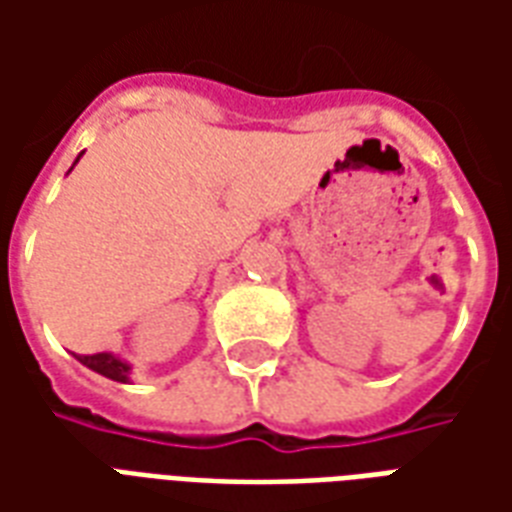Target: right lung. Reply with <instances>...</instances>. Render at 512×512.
Returning <instances> with one entry per match:
<instances>
[{"mask_svg":"<svg viewBox=\"0 0 512 512\" xmlns=\"http://www.w3.org/2000/svg\"><path fill=\"white\" fill-rule=\"evenodd\" d=\"M84 367H90L95 373H101V376L112 378V381H120V384H128V370L131 367L126 362H120L117 356L112 354H93V356H76Z\"/></svg>","mask_w":512,"mask_h":512,"instance_id":"obj_1","label":"right lung"}]
</instances>
